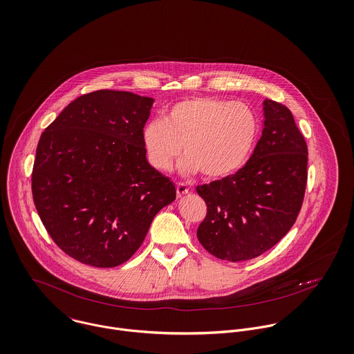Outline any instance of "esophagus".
Instances as JSON below:
<instances>
[{"instance_id": "1", "label": "esophagus", "mask_w": 354, "mask_h": 354, "mask_svg": "<svg viewBox=\"0 0 354 354\" xmlns=\"http://www.w3.org/2000/svg\"><path fill=\"white\" fill-rule=\"evenodd\" d=\"M187 193H189L187 185H185V183H176V194H178V197H182V196H185V194H187Z\"/></svg>"}]
</instances>
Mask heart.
<instances>
[{
  "instance_id": "b5f03b06",
  "label": "heart",
  "mask_w": 354,
  "mask_h": 354,
  "mask_svg": "<svg viewBox=\"0 0 354 354\" xmlns=\"http://www.w3.org/2000/svg\"><path fill=\"white\" fill-rule=\"evenodd\" d=\"M260 134V119L245 102L216 97H196L175 104L165 120L149 122L142 133L151 167L167 171L180 154L179 168L208 179L239 171L249 160Z\"/></svg>"
}]
</instances>
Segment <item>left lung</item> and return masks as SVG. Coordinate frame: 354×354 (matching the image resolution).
Here are the masks:
<instances>
[{"label":"left lung","instance_id":"left-lung-1","mask_svg":"<svg viewBox=\"0 0 354 354\" xmlns=\"http://www.w3.org/2000/svg\"><path fill=\"white\" fill-rule=\"evenodd\" d=\"M308 146L287 106L264 101V129L249 161L234 175L197 186L207 204L200 243L220 260L261 256L288 232L301 211Z\"/></svg>","mask_w":354,"mask_h":354}]
</instances>
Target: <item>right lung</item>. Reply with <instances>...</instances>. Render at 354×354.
Wrapping results in <instances>:
<instances>
[{"instance_id":"obj_1","label":"right lung","mask_w":354,"mask_h":354,"mask_svg":"<svg viewBox=\"0 0 354 354\" xmlns=\"http://www.w3.org/2000/svg\"><path fill=\"white\" fill-rule=\"evenodd\" d=\"M153 98L98 90L77 97L42 133L32 198L55 243L82 264L112 268L142 245L153 217L176 197L146 160Z\"/></svg>"}]
</instances>
